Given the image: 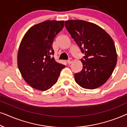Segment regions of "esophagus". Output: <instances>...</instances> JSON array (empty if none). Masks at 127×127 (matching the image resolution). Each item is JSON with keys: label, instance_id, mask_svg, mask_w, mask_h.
I'll return each instance as SVG.
<instances>
[{"label": "esophagus", "instance_id": "1", "mask_svg": "<svg viewBox=\"0 0 127 127\" xmlns=\"http://www.w3.org/2000/svg\"><path fill=\"white\" fill-rule=\"evenodd\" d=\"M72 61H73L72 59V58H69V60L67 61V64H69V65H70V64H72Z\"/></svg>", "mask_w": 127, "mask_h": 127}]
</instances>
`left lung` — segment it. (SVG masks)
I'll return each instance as SVG.
<instances>
[{
    "label": "left lung",
    "mask_w": 127,
    "mask_h": 127,
    "mask_svg": "<svg viewBox=\"0 0 127 127\" xmlns=\"http://www.w3.org/2000/svg\"><path fill=\"white\" fill-rule=\"evenodd\" d=\"M65 25L85 55L81 59L82 70L74 74L76 82L86 89L99 87L110 77L117 64L112 38L102 28L86 21H66Z\"/></svg>",
    "instance_id": "obj_1"
}]
</instances>
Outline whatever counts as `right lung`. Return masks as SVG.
Instances as JSON below:
<instances>
[{
	"mask_svg": "<svg viewBox=\"0 0 127 127\" xmlns=\"http://www.w3.org/2000/svg\"><path fill=\"white\" fill-rule=\"evenodd\" d=\"M64 27V21H46L31 27L22 38L17 65L23 79L34 89H49L57 83L65 67L52 57L53 41Z\"/></svg>",
	"mask_w": 127,
	"mask_h": 127,
	"instance_id": "1",
	"label": "right lung"
}]
</instances>
